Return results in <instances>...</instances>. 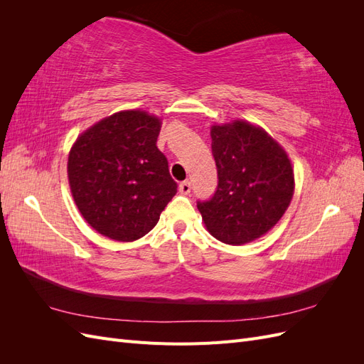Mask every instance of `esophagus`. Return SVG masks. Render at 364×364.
<instances>
[{
	"instance_id": "34e87169",
	"label": "esophagus",
	"mask_w": 364,
	"mask_h": 364,
	"mask_svg": "<svg viewBox=\"0 0 364 364\" xmlns=\"http://www.w3.org/2000/svg\"><path fill=\"white\" fill-rule=\"evenodd\" d=\"M179 193L183 196H188L191 193V183L188 181H183L182 183H179Z\"/></svg>"
}]
</instances>
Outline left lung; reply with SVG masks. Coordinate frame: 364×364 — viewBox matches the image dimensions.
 <instances>
[{
	"label": "left lung",
	"instance_id": "8db88e82",
	"mask_svg": "<svg viewBox=\"0 0 364 364\" xmlns=\"http://www.w3.org/2000/svg\"><path fill=\"white\" fill-rule=\"evenodd\" d=\"M218 185L197 202L206 229L222 243L240 246L267 234L293 199L294 173L285 150L247 121L211 127Z\"/></svg>",
	"mask_w": 364,
	"mask_h": 364
}]
</instances>
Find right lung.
Instances as JSON below:
<instances>
[{
    "mask_svg": "<svg viewBox=\"0 0 364 364\" xmlns=\"http://www.w3.org/2000/svg\"><path fill=\"white\" fill-rule=\"evenodd\" d=\"M161 119L144 111L106 117L77 138L68 181L80 214L98 234L135 241L156 226L178 193L156 147Z\"/></svg>",
    "mask_w": 364,
    "mask_h": 364,
    "instance_id": "add662e5",
    "label": "right lung"
}]
</instances>
